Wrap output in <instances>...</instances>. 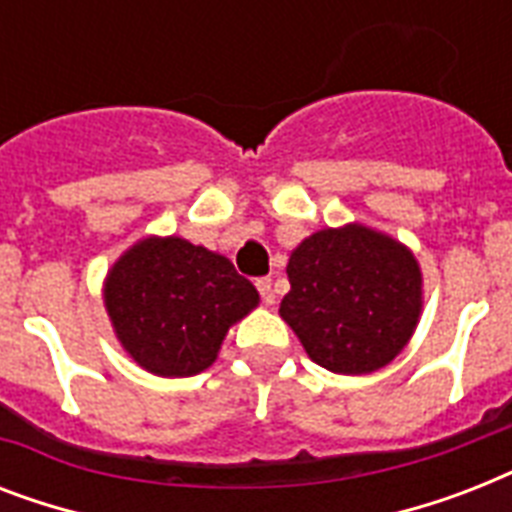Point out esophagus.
Instances as JSON below:
<instances>
[{
	"instance_id": "34e87169",
	"label": "esophagus",
	"mask_w": 512,
	"mask_h": 512,
	"mask_svg": "<svg viewBox=\"0 0 512 512\" xmlns=\"http://www.w3.org/2000/svg\"><path fill=\"white\" fill-rule=\"evenodd\" d=\"M257 289H260V297H263L265 305L276 303V295H273L271 279H257Z\"/></svg>"
}]
</instances>
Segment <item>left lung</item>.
I'll list each match as a JSON object with an SVG mask.
<instances>
[{"mask_svg": "<svg viewBox=\"0 0 512 512\" xmlns=\"http://www.w3.org/2000/svg\"><path fill=\"white\" fill-rule=\"evenodd\" d=\"M279 305L311 361L372 374L409 345L422 313V271L406 244L369 225L321 228L292 249Z\"/></svg>", "mask_w": 512, "mask_h": 512, "instance_id": "obj_1", "label": "left lung"}]
</instances>
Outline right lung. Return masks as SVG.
Masks as SVG:
<instances>
[{
  "mask_svg": "<svg viewBox=\"0 0 512 512\" xmlns=\"http://www.w3.org/2000/svg\"><path fill=\"white\" fill-rule=\"evenodd\" d=\"M103 303L140 369L193 377L215 364L228 329L260 295L228 257L180 236H146L108 268Z\"/></svg>",
  "mask_w": 512,
  "mask_h": 512,
  "instance_id": "right-lung-1",
  "label": "right lung"
}]
</instances>
